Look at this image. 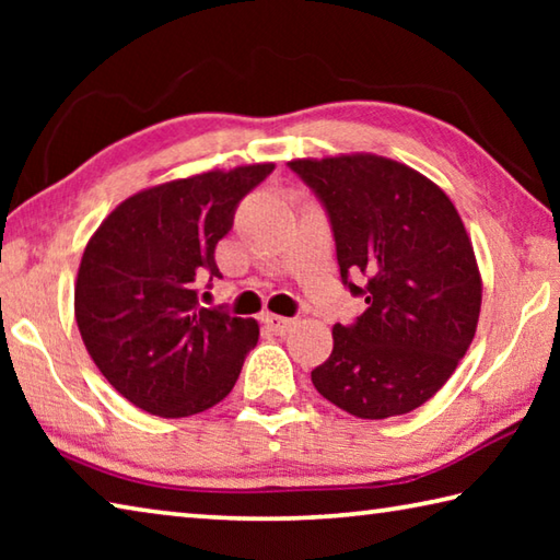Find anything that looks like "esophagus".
<instances>
[{
    "label": "esophagus",
    "mask_w": 560,
    "mask_h": 560,
    "mask_svg": "<svg viewBox=\"0 0 560 560\" xmlns=\"http://www.w3.org/2000/svg\"><path fill=\"white\" fill-rule=\"evenodd\" d=\"M264 324H267V326L273 330V334L283 336V334H287V330L293 326V318L277 316V314H267V316H264Z\"/></svg>",
    "instance_id": "34e87169"
}]
</instances>
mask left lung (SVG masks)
Returning a JSON list of instances; mask_svg holds the SVG:
<instances>
[{"instance_id": "left-lung-1", "label": "left lung", "mask_w": 560, "mask_h": 560, "mask_svg": "<svg viewBox=\"0 0 560 560\" xmlns=\"http://www.w3.org/2000/svg\"><path fill=\"white\" fill-rule=\"evenodd\" d=\"M289 165L326 205L340 279L368 303L353 326H334V353L311 381L360 420L412 412L457 371L479 324L481 273L457 207L383 155Z\"/></svg>"}]
</instances>
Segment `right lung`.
<instances>
[{"label":"right lung","mask_w":560,"mask_h":560,"mask_svg":"<svg viewBox=\"0 0 560 560\" xmlns=\"http://www.w3.org/2000/svg\"><path fill=\"white\" fill-rule=\"evenodd\" d=\"M273 163L207 170L140 189L86 244L73 289L83 346L103 377L140 410L189 417L222 402L259 340L254 318L197 301L220 277L214 246Z\"/></svg>","instance_id":"right-lung-1"}]
</instances>
